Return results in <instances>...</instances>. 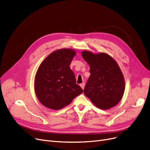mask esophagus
<instances>
[{"label": "esophagus", "instance_id": "34e87169", "mask_svg": "<svg viewBox=\"0 0 150 150\" xmlns=\"http://www.w3.org/2000/svg\"><path fill=\"white\" fill-rule=\"evenodd\" d=\"M85 83H81L80 85V86L81 87V88L83 90L84 89V88H85Z\"/></svg>", "mask_w": 150, "mask_h": 150}]
</instances>
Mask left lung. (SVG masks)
Here are the masks:
<instances>
[{
	"mask_svg": "<svg viewBox=\"0 0 150 150\" xmlns=\"http://www.w3.org/2000/svg\"><path fill=\"white\" fill-rule=\"evenodd\" d=\"M81 55L90 67L91 75L84 88L85 96L99 109L114 107L125 91L124 77L118 64L104 52L83 51Z\"/></svg>",
	"mask_w": 150,
	"mask_h": 150,
	"instance_id": "1",
	"label": "left lung"
}]
</instances>
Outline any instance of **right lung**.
Segmentation results:
<instances>
[{"label":"right lung","mask_w":150,"mask_h":150,"mask_svg":"<svg viewBox=\"0 0 150 150\" xmlns=\"http://www.w3.org/2000/svg\"><path fill=\"white\" fill-rule=\"evenodd\" d=\"M76 55L72 49H60L50 54L36 71L35 91L38 100L46 108L59 110L83 93L76 83L70 64Z\"/></svg>","instance_id":"right-lung-1"}]
</instances>
